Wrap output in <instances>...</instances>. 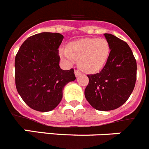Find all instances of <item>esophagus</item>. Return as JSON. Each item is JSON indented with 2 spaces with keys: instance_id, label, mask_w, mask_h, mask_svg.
<instances>
[{
  "instance_id": "34e87169",
  "label": "esophagus",
  "mask_w": 149,
  "mask_h": 149,
  "mask_svg": "<svg viewBox=\"0 0 149 149\" xmlns=\"http://www.w3.org/2000/svg\"><path fill=\"white\" fill-rule=\"evenodd\" d=\"M74 73H75V76H76V77H79V76L81 74V72H79V70H75Z\"/></svg>"
}]
</instances>
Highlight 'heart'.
Here are the masks:
<instances>
[{
  "label": "heart",
  "instance_id": "heart-1",
  "mask_svg": "<svg viewBox=\"0 0 149 149\" xmlns=\"http://www.w3.org/2000/svg\"><path fill=\"white\" fill-rule=\"evenodd\" d=\"M111 48L105 39L87 38L71 42L68 48L61 47L59 54L66 62L79 61L83 71L96 73L104 66L109 57Z\"/></svg>",
  "mask_w": 149,
  "mask_h": 149
}]
</instances>
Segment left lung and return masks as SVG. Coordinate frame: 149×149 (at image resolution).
I'll return each mask as SVG.
<instances>
[{
  "mask_svg": "<svg viewBox=\"0 0 149 149\" xmlns=\"http://www.w3.org/2000/svg\"><path fill=\"white\" fill-rule=\"evenodd\" d=\"M111 48L106 64L100 73L88 75L84 96L98 111H111L123 105L131 96L136 79V62L126 42L104 33Z\"/></svg>",
  "mask_w": 149,
  "mask_h": 149,
  "instance_id": "1",
  "label": "left lung"
}]
</instances>
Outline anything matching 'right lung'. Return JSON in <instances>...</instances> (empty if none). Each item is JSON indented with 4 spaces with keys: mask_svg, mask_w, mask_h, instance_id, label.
I'll list each match as a JSON object with an SVG mask.
<instances>
[{
    "mask_svg": "<svg viewBox=\"0 0 149 149\" xmlns=\"http://www.w3.org/2000/svg\"><path fill=\"white\" fill-rule=\"evenodd\" d=\"M63 38L60 33L36 34L23 43L15 56L16 88L36 111L47 112L56 108L65 85L76 79L73 69L63 70L59 67L58 47Z\"/></svg>",
    "mask_w": 149,
    "mask_h": 149,
    "instance_id": "right-lung-1",
    "label": "right lung"
}]
</instances>
